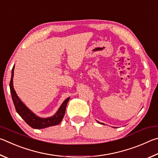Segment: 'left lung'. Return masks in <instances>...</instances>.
<instances>
[{
	"label": "left lung",
	"instance_id": "1",
	"mask_svg": "<svg viewBox=\"0 0 158 158\" xmlns=\"http://www.w3.org/2000/svg\"><path fill=\"white\" fill-rule=\"evenodd\" d=\"M98 123H99V122H98Z\"/></svg>",
	"mask_w": 158,
	"mask_h": 158
}]
</instances>
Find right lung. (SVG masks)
<instances>
[{"label":"right lung","instance_id":"1","mask_svg":"<svg viewBox=\"0 0 158 158\" xmlns=\"http://www.w3.org/2000/svg\"><path fill=\"white\" fill-rule=\"evenodd\" d=\"M14 69H15V66H13L12 70V77H11L10 82V92L12 94V98L14 105H15L16 111L17 112L18 114L21 116V118L26 121L27 124L35 129H42L44 128H47L49 126H56L60 123L62 121V118L65 114L66 107L67 105L69 98H67L66 100L63 102L62 106H60V109L58 110L56 114L53 117L49 118H40L37 116L30 111L25 105L22 103L21 101L19 99L18 96L16 95L15 90L14 89L13 87V76H14Z\"/></svg>","mask_w":158,"mask_h":158}]
</instances>
